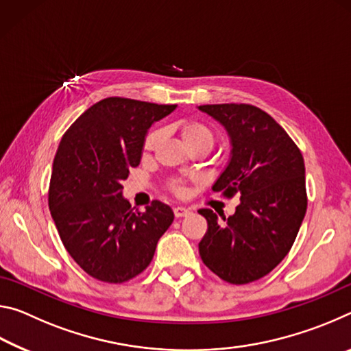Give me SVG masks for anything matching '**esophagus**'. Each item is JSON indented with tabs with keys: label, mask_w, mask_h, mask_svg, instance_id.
<instances>
[{
	"label": "esophagus",
	"mask_w": 351,
	"mask_h": 351,
	"mask_svg": "<svg viewBox=\"0 0 351 351\" xmlns=\"http://www.w3.org/2000/svg\"><path fill=\"white\" fill-rule=\"evenodd\" d=\"M173 213H175V217H176V218H181V217H186V215H189L190 210L187 209V207L178 206V207H175V209H173Z\"/></svg>",
	"instance_id": "1"
}]
</instances>
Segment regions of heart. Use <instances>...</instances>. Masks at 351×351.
<instances>
[{
    "mask_svg": "<svg viewBox=\"0 0 351 351\" xmlns=\"http://www.w3.org/2000/svg\"><path fill=\"white\" fill-rule=\"evenodd\" d=\"M180 134L182 138L184 144L189 147L197 145V144H204L207 147H212L213 141H215V136H213L212 128L207 125V123L197 121V119H187V121H182L180 125ZM161 130L153 128L145 134L144 142H142V152L144 153H152L156 150V147L161 142ZM167 190L170 193L176 195V197H184L187 192V180H182V178H171L167 181Z\"/></svg>",
    "mask_w": 351,
    "mask_h": 351,
    "instance_id": "1",
    "label": "heart"
}]
</instances>
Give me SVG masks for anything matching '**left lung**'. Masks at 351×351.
I'll return each instance as SVG.
<instances>
[{
  "label": "left lung",
  "mask_w": 351,
  "mask_h": 351,
  "mask_svg": "<svg viewBox=\"0 0 351 351\" xmlns=\"http://www.w3.org/2000/svg\"><path fill=\"white\" fill-rule=\"evenodd\" d=\"M232 141V158L213 184L226 198L240 197L235 213L218 221L210 209L199 257L232 285L258 280L287 257L306 212L304 156L268 112L247 104L201 105Z\"/></svg>",
  "instance_id": "1"
}]
</instances>
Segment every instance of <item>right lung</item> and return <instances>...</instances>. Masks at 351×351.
<instances>
[{
  "label": "right lung",
  "mask_w": 351,
  "mask_h": 351,
  "mask_svg": "<svg viewBox=\"0 0 351 351\" xmlns=\"http://www.w3.org/2000/svg\"><path fill=\"white\" fill-rule=\"evenodd\" d=\"M175 108L106 97L83 112L58 144L47 204L63 246L100 282L117 285L144 272L173 223L161 201L133 210L122 198V181L141 162L147 130Z\"/></svg>",
  "instance_id": "obj_1"
}]
</instances>
